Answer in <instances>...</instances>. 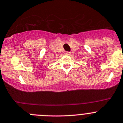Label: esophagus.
I'll list each match as a JSON object with an SVG mask.
<instances>
[{
    "label": "esophagus",
    "mask_w": 123,
    "mask_h": 123,
    "mask_svg": "<svg viewBox=\"0 0 123 123\" xmlns=\"http://www.w3.org/2000/svg\"><path fill=\"white\" fill-rule=\"evenodd\" d=\"M65 54L66 55H71V53L69 52V51H67V52H65Z\"/></svg>",
    "instance_id": "34e87169"
}]
</instances>
